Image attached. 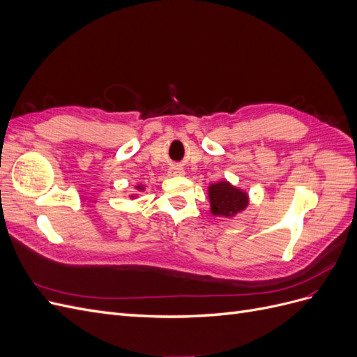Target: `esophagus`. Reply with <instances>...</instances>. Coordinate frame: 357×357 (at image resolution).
Wrapping results in <instances>:
<instances>
[{"label":"esophagus","instance_id":"obj_1","mask_svg":"<svg viewBox=\"0 0 357 357\" xmlns=\"http://www.w3.org/2000/svg\"><path fill=\"white\" fill-rule=\"evenodd\" d=\"M168 174H169L171 177L183 176V174H185V169H183V168L178 167V165H171V167L168 168Z\"/></svg>","mask_w":357,"mask_h":357}]
</instances>
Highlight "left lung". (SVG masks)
<instances>
[{
	"instance_id": "8db88e82",
	"label": "left lung",
	"mask_w": 357,
	"mask_h": 357,
	"mask_svg": "<svg viewBox=\"0 0 357 357\" xmlns=\"http://www.w3.org/2000/svg\"><path fill=\"white\" fill-rule=\"evenodd\" d=\"M208 197L211 213L214 215H225V218H231V215L243 211L248 204L247 193L234 188L228 181H219L211 185Z\"/></svg>"
}]
</instances>
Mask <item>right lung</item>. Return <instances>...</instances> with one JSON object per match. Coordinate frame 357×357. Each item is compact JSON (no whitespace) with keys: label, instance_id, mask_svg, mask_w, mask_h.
<instances>
[{"label":"right lung","instance_id":"1","mask_svg":"<svg viewBox=\"0 0 357 357\" xmlns=\"http://www.w3.org/2000/svg\"><path fill=\"white\" fill-rule=\"evenodd\" d=\"M138 188H139V186H138Z\"/></svg>","mask_w":357,"mask_h":357}]
</instances>
